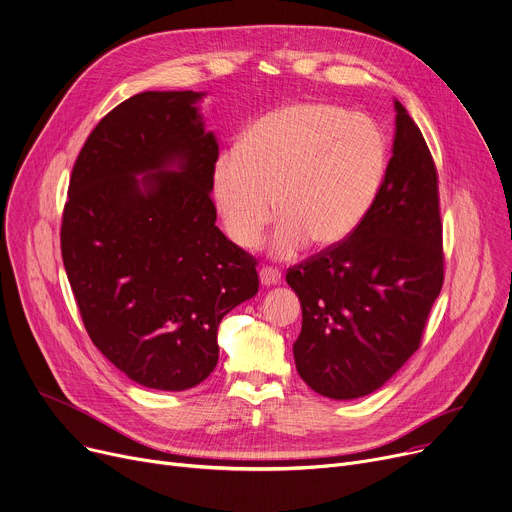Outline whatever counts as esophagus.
I'll list each match as a JSON object with an SVG mask.
<instances>
[{
  "instance_id": "esophagus-1",
  "label": "esophagus",
  "mask_w": 512,
  "mask_h": 512,
  "mask_svg": "<svg viewBox=\"0 0 512 512\" xmlns=\"http://www.w3.org/2000/svg\"><path fill=\"white\" fill-rule=\"evenodd\" d=\"M259 280H261V286H265V288L277 286V284H282V271H277L273 267H263L259 271Z\"/></svg>"
}]
</instances>
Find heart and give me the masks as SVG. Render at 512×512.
Instances as JSON below:
<instances>
[{"label":"heart","instance_id":"b5f03b06","mask_svg":"<svg viewBox=\"0 0 512 512\" xmlns=\"http://www.w3.org/2000/svg\"><path fill=\"white\" fill-rule=\"evenodd\" d=\"M380 126L324 102H296L255 120L214 167V202L228 239L253 249L275 216L269 253L292 259L310 241L343 243L374 206L386 177ZM276 206H272V200Z\"/></svg>","mask_w":512,"mask_h":512}]
</instances>
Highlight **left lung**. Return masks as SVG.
I'll list each match as a JSON object with an SVG mask.
<instances>
[{"mask_svg": "<svg viewBox=\"0 0 512 512\" xmlns=\"http://www.w3.org/2000/svg\"><path fill=\"white\" fill-rule=\"evenodd\" d=\"M392 159L374 206L349 239L288 271L302 306L300 378L320 396L380 390L421 343L443 286L437 169L394 100Z\"/></svg>", "mask_w": 512, "mask_h": 512, "instance_id": "obj_1", "label": "left lung"}]
</instances>
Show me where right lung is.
<instances>
[{"label":"right lung","instance_id":"1","mask_svg":"<svg viewBox=\"0 0 512 512\" xmlns=\"http://www.w3.org/2000/svg\"><path fill=\"white\" fill-rule=\"evenodd\" d=\"M206 91H143L85 141L61 253L85 329L132 382L181 392L218 363L220 320L259 290L257 261L216 226Z\"/></svg>","mask_w":512,"mask_h":512}]
</instances>
